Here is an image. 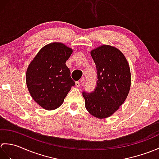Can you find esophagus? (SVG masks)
Returning <instances> with one entry per match:
<instances>
[{
    "mask_svg": "<svg viewBox=\"0 0 159 159\" xmlns=\"http://www.w3.org/2000/svg\"><path fill=\"white\" fill-rule=\"evenodd\" d=\"M80 85H81V82H79V81L76 82V87H79Z\"/></svg>",
    "mask_w": 159,
    "mask_h": 159,
    "instance_id": "esophagus-1",
    "label": "esophagus"
}]
</instances>
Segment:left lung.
Segmentation results:
<instances>
[{
    "label": "left lung",
    "mask_w": 159,
    "mask_h": 159,
    "mask_svg": "<svg viewBox=\"0 0 159 159\" xmlns=\"http://www.w3.org/2000/svg\"><path fill=\"white\" fill-rule=\"evenodd\" d=\"M97 69V83L92 93L83 92L85 108L93 116L104 119L113 115L129 93V64L119 49L102 45L91 51Z\"/></svg>",
    "instance_id": "obj_1"
}]
</instances>
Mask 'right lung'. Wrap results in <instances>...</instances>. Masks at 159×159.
Instances as JSON below:
<instances>
[{
	"label": "right lung",
	"instance_id": "right-lung-1",
	"mask_svg": "<svg viewBox=\"0 0 159 159\" xmlns=\"http://www.w3.org/2000/svg\"><path fill=\"white\" fill-rule=\"evenodd\" d=\"M72 49L59 42L46 45L30 63L26 82L33 99L46 110H54L63 104L75 82L66 65Z\"/></svg>",
	"mask_w": 159,
	"mask_h": 159
}]
</instances>
